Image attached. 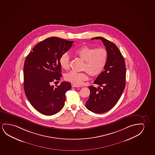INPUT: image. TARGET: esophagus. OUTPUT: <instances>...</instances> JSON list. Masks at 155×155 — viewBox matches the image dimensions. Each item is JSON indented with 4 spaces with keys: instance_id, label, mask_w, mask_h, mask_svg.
Listing matches in <instances>:
<instances>
[{
    "instance_id": "esophagus-1",
    "label": "esophagus",
    "mask_w": 155,
    "mask_h": 155,
    "mask_svg": "<svg viewBox=\"0 0 155 155\" xmlns=\"http://www.w3.org/2000/svg\"><path fill=\"white\" fill-rule=\"evenodd\" d=\"M72 87L73 88L74 87H77V88H80V87H82V86H79V85H76L75 84H72Z\"/></svg>"
}]
</instances>
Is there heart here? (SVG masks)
Segmentation results:
<instances>
[{"label": "heart", "mask_w": 155, "mask_h": 155, "mask_svg": "<svg viewBox=\"0 0 155 155\" xmlns=\"http://www.w3.org/2000/svg\"><path fill=\"white\" fill-rule=\"evenodd\" d=\"M75 54L84 61L83 70H86L90 75H99L106 66L107 60V51L103 48L95 49L88 46H82L74 51ZM59 63L63 69L67 70L70 67V58L68 53L62 54L59 59ZM68 81L76 84H81L88 79L87 72L71 71L66 75Z\"/></svg>", "instance_id": "1"}]
</instances>
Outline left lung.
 <instances>
[{
  "label": "left lung",
  "mask_w": 155,
  "mask_h": 155,
  "mask_svg": "<svg viewBox=\"0 0 155 155\" xmlns=\"http://www.w3.org/2000/svg\"><path fill=\"white\" fill-rule=\"evenodd\" d=\"M93 39L102 41L108 56L104 71L94 82L99 87H88L90 94L86 106L93 112L102 113L112 109L120 99L125 89L126 71L124 57L115 44L102 37Z\"/></svg>",
  "instance_id": "obj_1"
}]
</instances>
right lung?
Listing matches in <instances>:
<instances>
[{
    "label": "right lung",
    "mask_w": 155,
    "mask_h": 155,
    "mask_svg": "<svg viewBox=\"0 0 155 155\" xmlns=\"http://www.w3.org/2000/svg\"><path fill=\"white\" fill-rule=\"evenodd\" d=\"M73 43L49 37L38 43L25 59L23 67L25 94L31 105L43 114H55L64 106L65 93L71 89V84L62 82L54 87L51 83L60 80L62 76L59 59Z\"/></svg>",
    "instance_id": "1"
}]
</instances>
